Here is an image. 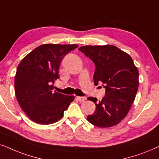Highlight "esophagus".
<instances>
[{"label":"esophagus","mask_w":159,"mask_h":159,"mask_svg":"<svg viewBox=\"0 0 159 159\" xmlns=\"http://www.w3.org/2000/svg\"><path fill=\"white\" fill-rule=\"evenodd\" d=\"M76 98H77V99L79 102H84V101H85L86 99V98L85 97H76Z\"/></svg>","instance_id":"obj_1"}]
</instances>
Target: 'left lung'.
I'll return each instance as SVG.
<instances>
[{"instance_id": "1", "label": "left lung", "mask_w": 159, "mask_h": 159, "mask_svg": "<svg viewBox=\"0 0 159 159\" xmlns=\"http://www.w3.org/2000/svg\"><path fill=\"white\" fill-rule=\"evenodd\" d=\"M96 66L95 85L104 84L105 95L101 101L89 97L96 105L87 116L89 122L101 128L117 125L132 107L139 86V71L127 53L112 45L84 46L78 48Z\"/></svg>"}]
</instances>
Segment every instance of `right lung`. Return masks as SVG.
I'll return each mask as SVG.
<instances>
[{"mask_svg": "<svg viewBox=\"0 0 159 159\" xmlns=\"http://www.w3.org/2000/svg\"><path fill=\"white\" fill-rule=\"evenodd\" d=\"M76 44H43L29 53L17 67L14 78L15 94L23 111L33 121L51 124L62 118L75 97L53 92L60 78L62 59L78 47Z\"/></svg>", "mask_w": 159, "mask_h": 159, "instance_id": "obj_1", "label": "right lung"}]
</instances>
